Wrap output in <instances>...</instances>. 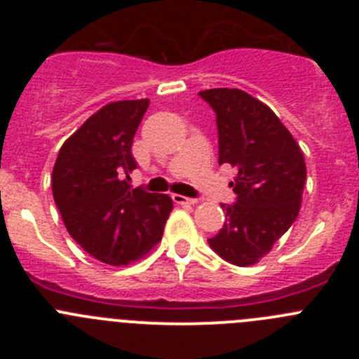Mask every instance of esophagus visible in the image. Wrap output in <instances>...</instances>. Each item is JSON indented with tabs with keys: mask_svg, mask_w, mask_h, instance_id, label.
Returning <instances> with one entry per match:
<instances>
[{
	"mask_svg": "<svg viewBox=\"0 0 359 359\" xmlns=\"http://www.w3.org/2000/svg\"><path fill=\"white\" fill-rule=\"evenodd\" d=\"M172 199L174 203H177V205H196V203H198V199L196 198H185V196L182 194H174Z\"/></svg>",
	"mask_w": 359,
	"mask_h": 359,
	"instance_id": "34e87169",
	"label": "esophagus"
}]
</instances>
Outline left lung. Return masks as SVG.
Here are the masks:
<instances>
[{"label": "left lung", "instance_id": "left-lung-1", "mask_svg": "<svg viewBox=\"0 0 359 359\" xmlns=\"http://www.w3.org/2000/svg\"><path fill=\"white\" fill-rule=\"evenodd\" d=\"M214 109L219 165L237 169L233 205H221L223 228L210 248L236 266L259 262L294 223L304 185V154L273 111L243 90L199 91Z\"/></svg>", "mask_w": 359, "mask_h": 359}]
</instances>
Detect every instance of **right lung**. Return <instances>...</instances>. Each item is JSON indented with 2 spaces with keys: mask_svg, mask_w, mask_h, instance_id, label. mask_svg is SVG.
Here are the masks:
<instances>
[{
  "mask_svg": "<svg viewBox=\"0 0 359 359\" xmlns=\"http://www.w3.org/2000/svg\"><path fill=\"white\" fill-rule=\"evenodd\" d=\"M147 98L98 109L62 144L52 190L66 230L86 252L111 266L144 257L161 239L172 199L133 189L131 145Z\"/></svg>",
  "mask_w": 359,
  "mask_h": 359,
  "instance_id": "right-lung-1",
  "label": "right lung"
}]
</instances>
